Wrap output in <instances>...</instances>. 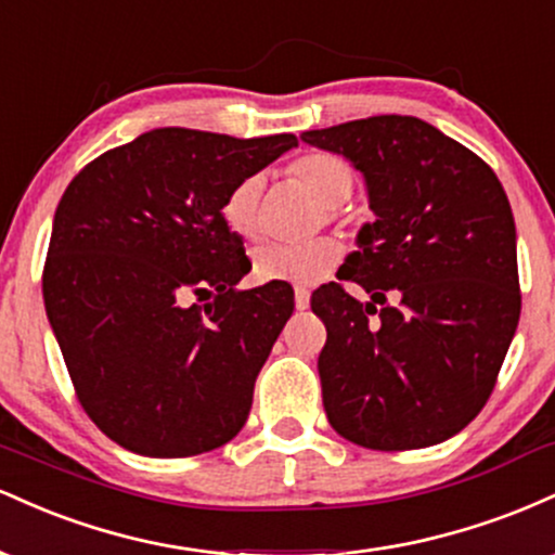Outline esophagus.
Instances as JSON below:
<instances>
[{
  "mask_svg": "<svg viewBox=\"0 0 555 555\" xmlns=\"http://www.w3.org/2000/svg\"><path fill=\"white\" fill-rule=\"evenodd\" d=\"M295 308L297 310H308L310 308V292L305 286H297L295 289Z\"/></svg>",
  "mask_w": 555,
  "mask_h": 555,
  "instance_id": "esophagus-1",
  "label": "esophagus"
}]
</instances>
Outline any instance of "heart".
Wrapping results in <instances>:
<instances>
[{"instance_id":"b5f03b06","label":"heart","mask_w":555,"mask_h":555,"mask_svg":"<svg viewBox=\"0 0 555 555\" xmlns=\"http://www.w3.org/2000/svg\"><path fill=\"white\" fill-rule=\"evenodd\" d=\"M292 177L321 203L323 208H336L349 201L354 190V175L349 164L336 154L299 156L289 167ZM260 197H263V177L253 175L237 182L227 195L224 214L227 227L242 240H256L260 232ZM341 245L334 237H321L305 245H271L258 247L253 256V273L260 282L284 284H315L339 263Z\"/></svg>"}]
</instances>
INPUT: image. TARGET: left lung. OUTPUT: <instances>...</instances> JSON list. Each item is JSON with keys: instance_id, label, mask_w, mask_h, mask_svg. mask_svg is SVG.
Here are the masks:
<instances>
[{"instance_id": "left-lung-1", "label": "left lung", "mask_w": 555, "mask_h": 555, "mask_svg": "<svg viewBox=\"0 0 555 555\" xmlns=\"http://www.w3.org/2000/svg\"><path fill=\"white\" fill-rule=\"evenodd\" d=\"M299 138L347 158L375 214L341 266L371 302L336 282L310 299L328 334L318 358L328 423L365 449L441 443L486 406L519 323L508 197L480 156L417 117Z\"/></svg>"}]
</instances>
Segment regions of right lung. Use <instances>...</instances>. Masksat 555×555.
I'll list each match as a JSON object with an SVG mask.
<instances>
[{"label":"right lung","instance_id":"1","mask_svg":"<svg viewBox=\"0 0 555 555\" xmlns=\"http://www.w3.org/2000/svg\"><path fill=\"white\" fill-rule=\"evenodd\" d=\"M295 145V135L158 127L67 184L43 302L82 410L122 449L195 456L245 425L295 292L237 289L250 260L221 208L234 184ZM201 294L215 299L186 305Z\"/></svg>","mask_w":555,"mask_h":555}]
</instances>
